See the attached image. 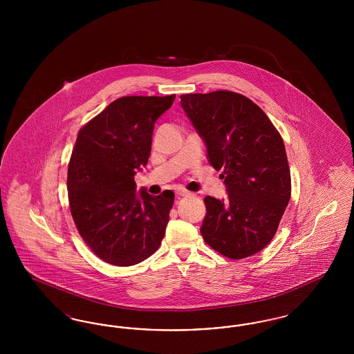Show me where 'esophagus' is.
Instances as JSON below:
<instances>
[{"mask_svg": "<svg viewBox=\"0 0 354 354\" xmlns=\"http://www.w3.org/2000/svg\"><path fill=\"white\" fill-rule=\"evenodd\" d=\"M189 195V192L188 191H185V189H179V191H176V196H188Z\"/></svg>", "mask_w": 354, "mask_h": 354, "instance_id": "obj_1", "label": "esophagus"}]
</instances>
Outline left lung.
<instances>
[{
  "label": "left lung",
  "instance_id": "1",
  "mask_svg": "<svg viewBox=\"0 0 354 354\" xmlns=\"http://www.w3.org/2000/svg\"><path fill=\"white\" fill-rule=\"evenodd\" d=\"M187 118L202 138L207 159L221 169L225 199L205 196L204 241L230 259L268 245L290 199L286 147L267 114L232 91L180 95Z\"/></svg>",
  "mask_w": 354,
  "mask_h": 354
}]
</instances>
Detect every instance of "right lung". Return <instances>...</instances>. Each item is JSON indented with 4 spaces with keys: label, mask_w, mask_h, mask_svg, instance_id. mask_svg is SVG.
Masks as SVG:
<instances>
[{
    "label": "right lung",
    "mask_w": 354,
    "mask_h": 354,
    "mask_svg": "<svg viewBox=\"0 0 354 354\" xmlns=\"http://www.w3.org/2000/svg\"><path fill=\"white\" fill-rule=\"evenodd\" d=\"M175 95L111 102L77 136L68 171L70 211L80 235L103 261L135 266L155 252L169 223L174 192H136L149 162L156 119Z\"/></svg>",
    "instance_id": "add662e5"
}]
</instances>
